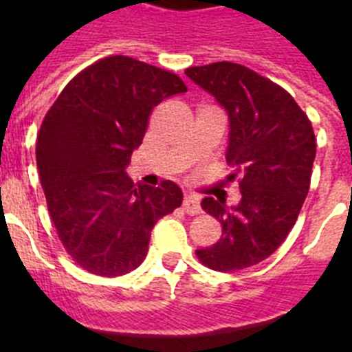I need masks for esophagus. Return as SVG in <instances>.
<instances>
[{"label":"esophagus","mask_w":352,"mask_h":352,"mask_svg":"<svg viewBox=\"0 0 352 352\" xmlns=\"http://www.w3.org/2000/svg\"><path fill=\"white\" fill-rule=\"evenodd\" d=\"M183 210L188 214L201 213V201H199L197 195H185V199H183Z\"/></svg>","instance_id":"1"}]
</instances>
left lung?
Masks as SVG:
<instances>
[{
  "label": "left lung",
  "mask_w": 352,
  "mask_h": 352,
  "mask_svg": "<svg viewBox=\"0 0 352 352\" xmlns=\"http://www.w3.org/2000/svg\"><path fill=\"white\" fill-rule=\"evenodd\" d=\"M185 74L227 113L229 178H241L234 206L203 199V210L222 223V238L199 248L197 257L214 272L250 268L268 259L296 223L316 158L312 123L284 88L247 67L219 61Z\"/></svg>",
  "instance_id": "left-lung-1"
}]
</instances>
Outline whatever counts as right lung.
Listing matches in <instances>:
<instances>
[{"label":"right lung","mask_w":352,"mask_h":352,"mask_svg":"<svg viewBox=\"0 0 352 352\" xmlns=\"http://www.w3.org/2000/svg\"><path fill=\"white\" fill-rule=\"evenodd\" d=\"M185 91L170 72L111 56L74 77L43 118L36 167L49 213L72 259L89 273L138 268L155 223L182 206L176 183L135 188L126 167L153 107Z\"/></svg>","instance_id":"obj_1"}]
</instances>
